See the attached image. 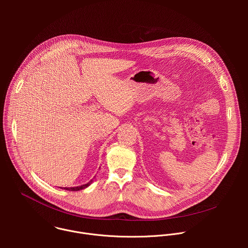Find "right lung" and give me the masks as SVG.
Here are the masks:
<instances>
[{"label": "right lung", "instance_id": "1", "mask_svg": "<svg viewBox=\"0 0 248 248\" xmlns=\"http://www.w3.org/2000/svg\"><path fill=\"white\" fill-rule=\"evenodd\" d=\"M91 183H92V180L89 183H87L86 185H83V186H76V187H61V188L65 189V190H69V191H78V190H81V189L89 186Z\"/></svg>", "mask_w": 248, "mask_h": 248}]
</instances>
